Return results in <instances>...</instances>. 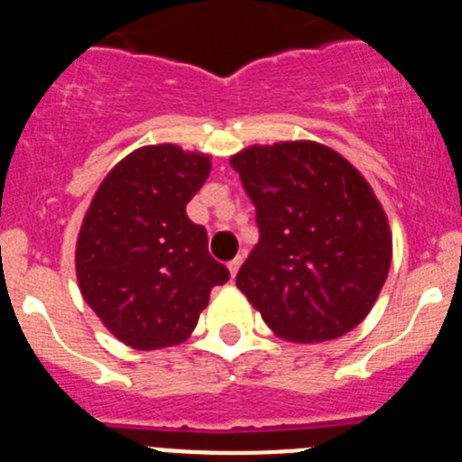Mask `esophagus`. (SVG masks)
<instances>
[{
    "mask_svg": "<svg viewBox=\"0 0 462 462\" xmlns=\"http://www.w3.org/2000/svg\"><path fill=\"white\" fill-rule=\"evenodd\" d=\"M239 267H242V258H235V260H230V263H227V270H230L232 279H235V276H236Z\"/></svg>",
    "mask_w": 462,
    "mask_h": 462,
    "instance_id": "esophagus-1",
    "label": "esophagus"
}]
</instances>
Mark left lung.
<instances>
[{
    "mask_svg": "<svg viewBox=\"0 0 462 462\" xmlns=\"http://www.w3.org/2000/svg\"><path fill=\"white\" fill-rule=\"evenodd\" d=\"M230 164L260 227L236 288L272 332L319 344L363 323L393 258L386 211L365 176L316 142L248 146Z\"/></svg>",
    "mask_w": 462,
    "mask_h": 462,
    "instance_id": "1",
    "label": "left lung"
}]
</instances>
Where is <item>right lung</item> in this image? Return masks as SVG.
<instances>
[{
    "label": "right lung",
    "instance_id": "right-lung-1",
    "mask_svg": "<svg viewBox=\"0 0 462 462\" xmlns=\"http://www.w3.org/2000/svg\"><path fill=\"white\" fill-rule=\"evenodd\" d=\"M211 158L176 143L132 151L99 183L76 242L79 288L104 328L139 351L186 342L208 292L230 279L186 204Z\"/></svg>",
    "mask_w": 462,
    "mask_h": 462
}]
</instances>
